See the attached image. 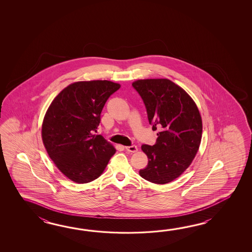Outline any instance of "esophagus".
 Returning a JSON list of instances; mask_svg holds the SVG:
<instances>
[{
  "mask_svg": "<svg viewBox=\"0 0 252 252\" xmlns=\"http://www.w3.org/2000/svg\"><path fill=\"white\" fill-rule=\"evenodd\" d=\"M125 149L128 152H131V153H135V152H137L138 151V148H137V146H128V147H125Z\"/></svg>",
  "mask_w": 252,
  "mask_h": 252,
  "instance_id": "34e87169",
  "label": "esophagus"
}]
</instances>
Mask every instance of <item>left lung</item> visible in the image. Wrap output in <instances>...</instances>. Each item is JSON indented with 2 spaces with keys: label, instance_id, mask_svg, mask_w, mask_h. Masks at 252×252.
<instances>
[{
  "label": "left lung",
  "instance_id": "1",
  "mask_svg": "<svg viewBox=\"0 0 252 252\" xmlns=\"http://www.w3.org/2000/svg\"><path fill=\"white\" fill-rule=\"evenodd\" d=\"M132 86L143 99L152 129H160L155 145L141 146L149 163L139 176L158 185L172 182L191 165L201 144L198 107L182 87L166 78L139 79Z\"/></svg>",
  "mask_w": 252,
  "mask_h": 252
}]
</instances>
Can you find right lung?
I'll use <instances>...</instances> for the list:
<instances>
[{"instance_id": "add662e5", "label": "right lung", "mask_w": 252, "mask_h": 252, "mask_svg": "<svg viewBox=\"0 0 252 252\" xmlns=\"http://www.w3.org/2000/svg\"><path fill=\"white\" fill-rule=\"evenodd\" d=\"M121 87L108 80L70 84L48 108L41 137L49 158L73 182L86 184L100 177L116 152L113 145L95 135L108 98Z\"/></svg>"}]
</instances>
